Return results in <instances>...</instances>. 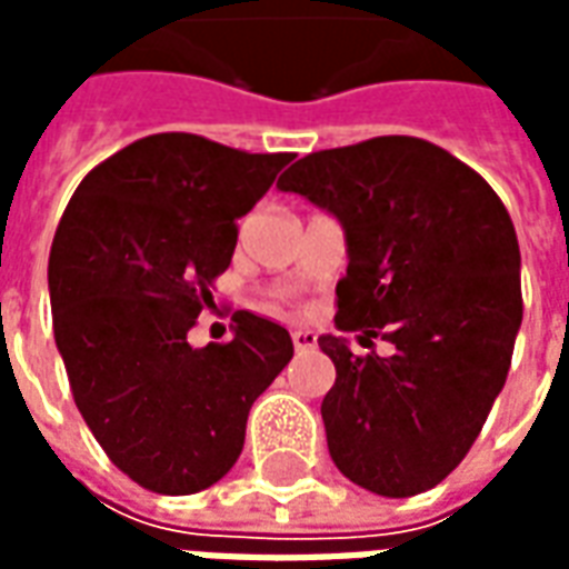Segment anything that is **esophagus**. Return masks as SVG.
<instances>
[{
  "label": "esophagus",
  "mask_w": 569,
  "mask_h": 569,
  "mask_svg": "<svg viewBox=\"0 0 569 569\" xmlns=\"http://www.w3.org/2000/svg\"><path fill=\"white\" fill-rule=\"evenodd\" d=\"M292 345H296V350H310V347H317V335L310 332V329H296L292 332Z\"/></svg>",
  "instance_id": "obj_1"
}]
</instances>
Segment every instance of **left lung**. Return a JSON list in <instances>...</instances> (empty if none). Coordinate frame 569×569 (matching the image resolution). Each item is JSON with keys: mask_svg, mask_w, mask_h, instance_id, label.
Masks as SVG:
<instances>
[{"mask_svg": "<svg viewBox=\"0 0 569 569\" xmlns=\"http://www.w3.org/2000/svg\"><path fill=\"white\" fill-rule=\"evenodd\" d=\"M345 224L341 332L381 338L393 357H357L322 335L335 362L322 423L335 466L381 497L436 488L463 460L500 396L521 326V252L481 176L418 137L305 154L277 182Z\"/></svg>", "mask_w": 569, "mask_h": 569, "instance_id": "1", "label": "left lung"}]
</instances>
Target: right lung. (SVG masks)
<instances>
[{
    "label": "right lung",
    "mask_w": 569,
    "mask_h": 569,
    "mask_svg": "<svg viewBox=\"0 0 569 569\" xmlns=\"http://www.w3.org/2000/svg\"><path fill=\"white\" fill-rule=\"evenodd\" d=\"M289 161L154 133L97 163L57 224V350L93 439L140 488L186 497L216 485L243 451L252 402L292 359L283 326L249 310L231 317V341L188 345L231 264L237 219Z\"/></svg>",
    "instance_id": "1"
}]
</instances>
